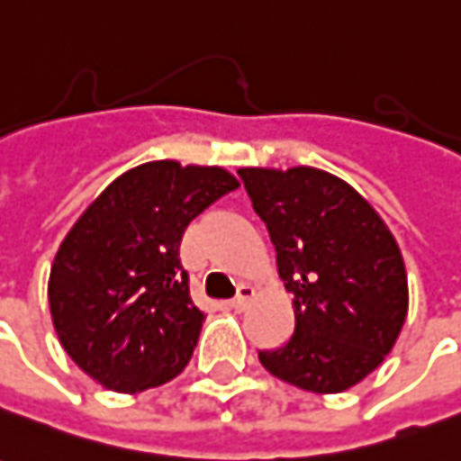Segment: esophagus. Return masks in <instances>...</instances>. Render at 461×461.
I'll return each mask as SVG.
<instances>
[{
  "mask_svg": "<svg viewBox=\"0 0 461 461\" xmlns=\"http://www.w3.org/2000/svg\"><path fill=\"white\" fill-rule=\"evenodd\" d=\"M253 294H256V288H253V285L240 284V285H238L236 298L230 301V306H233V309H236V311H243V309H246V306H249V301H250V298H253Z\"/></svg>",
  "mask_w": 461,
  "mask_h": 461,
  "instance_id": "obj_1",
  "label": "esophagus"
}]
</instances>
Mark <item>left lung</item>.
Instances as JSON below:
<instances>
[{
	"label": "left lung",
	"mask_w": 461,
	"mask_h": 461,
	"mask_svg": "<svg viewBox=\"0 0 461 461\" xmlns=\"http://www.w3.org/2000/svg\"><path fill=\"white\" fill-rule=\"evenodd\" d=\"M238 176L294 294L296 329L258 351L273 376L313 394H339L392 351L409 306L394 236L348 183L316 167H240Z\"/></svg>",
	"instance_id": "1"
}]
</instances>
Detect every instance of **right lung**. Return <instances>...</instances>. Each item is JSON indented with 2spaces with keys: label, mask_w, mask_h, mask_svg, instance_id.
Here are the masks:
<instances>
[{
  "label": "right lung",
  "mask_w": 461,
  "mask_h": 461,
  "mask_svg": "<svg viewBox=\"0 0 461 461\" xmlns=\"http://www.w3.org/2000/svg\"><path fill=\"white\" fill-rule=\"evenodd\" d=\"M238 188L223 167L155 160L110 183L67 233L50 309L69 358L113 392L176 379L198 344L180 240L193 218Z\"/></svg>",
  "instance_id": "1"
}]
</instances>
